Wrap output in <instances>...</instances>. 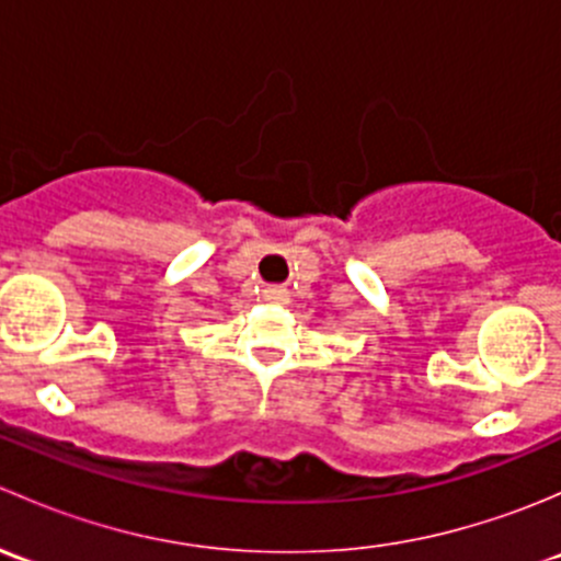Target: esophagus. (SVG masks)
<instances>
[{
  "instance_id": "obj_1",
  "label": "esophagus",
  "mask_w": 561,
  "mask_h": 561,
  "mask_svg": "<svg viewBox=\"0 0 561 561\" xmlns=\"http://www.w3.org/2000/svg\"><path fill=\"white\" fill-rule=\"evenodd\" d=\"M265 301H274V304H285L287 301V287L285 285H268L263 290Z\"/></svg>"
}]
</instances>
